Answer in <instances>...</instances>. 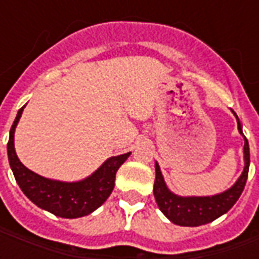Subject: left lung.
Masks as SVG:
<instances>
[{
    "instance_id": "obj_1",
    "label": "left lung",
    "mask_w": 259,
    "mask_h": 259,
    "mask_svg": "<svg viewBox=\"0 0 259 259\" xmlns=\"http://www.w3.org/2000/svg\"><path fill=\"white\" fill-rule=\"evenodd\" d=\"M237 124H239V132L243 135L239 118H237ZM244 162V170L239 180L234 183V186H232L225 193L212 195V197H179L170 193L163 182L161 169L158 166V163H155L154 197L159 209L170 222L179 226H200V225H205V223L215 221L217 218L226 213L236 204V201L239 200V197L244 190L245 182L248 178V168H250V148H248V141L245 139V136Z\"/></svg>"
}]
</instances>
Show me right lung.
I'll list each match as a JSON object with an SVG mask.
<instances>
[{
	"label": "right lung",
	"mask_w": 259,
	"mask_h": 259,
	"mask_svg": "<svg viewBox=\"0 0 259 259\" xmlns=\"http://www.w3.org/2000/svg\"><path fill=\"white\" fill-rule=\"evenodd\" d=\"M23 108L15 118V122L9 132L8 159L11 169L14 172L16 183L19 185L25 195L46 211L61 218H80L89 215L102 205L115 187V176L120 165L127 159L130 152L112 157L102 163L101 168L96 170L90 178L76 182L64 183L58 180H50L40 175L31 172L20 162L15 152L14 135L15 127L19 122Z\"/></svg>",
	"instance_id": "obj_1"
}]
</instances>
